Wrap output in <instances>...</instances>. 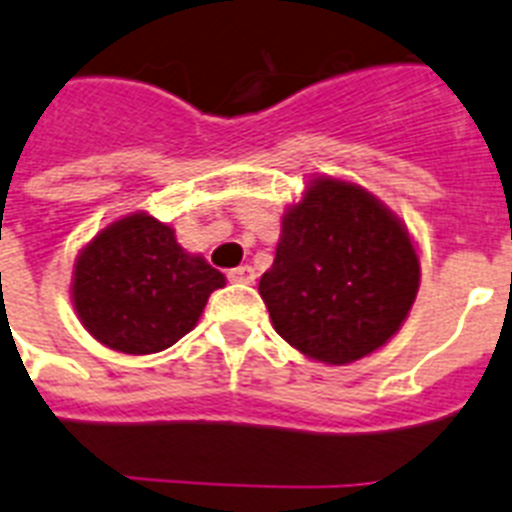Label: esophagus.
<instances>
[{
	"label": "esophagus",
	"mask_w": 512,
	"mask_h": 512,
	"mask_svg": "<svg viewBox=\"0 0 512 512\" xmlns=\"http://www.w3.org/2000/svg\"><path fill=\"white\" fill-rule=\"evenodd\" d=\"M231 284H252L255 281V268L252 265H239V268H231L226 273Z\"/></svg>",
	"instance_id": "esophagus-1"
}]
</instances>
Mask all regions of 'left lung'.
I'll return each instance as SVG.
<instances>
[{"instance_id":"8db88e82","label":"left lung","mask_w":512,"mask_h":512,"mask_svg":"<svg viewBox=\"0 0 512 512\" xmlns=\"http://www.w3.org/2000/svg\"><path fill=\"white\" fill-rule=\"evenodd\" d=\"M418 281L421 265L400 220L357 184L315 178L284 215L260 297L294 350L344 365L400 331Z\"/></svg>"}]
</instances>
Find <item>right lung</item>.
<instances>
[{
  "mask_svg": "<svg viewBox=\"0 0 512 512\" xmlns=\"http://www.w3.org/2000/svg\"><path fill=\"white\" fill-rule=\"evenodd\" d=\"M223 273L189 255L173 228L147 213L115 220L83 249L73 305L97 342L126 355L168 350L197 326Z\"/></svg>",
  "mask_w": 512,
  "mask_h": 512,
  "instance_id": "add662e5",
  "label": "right lung"
}]
</instances>
